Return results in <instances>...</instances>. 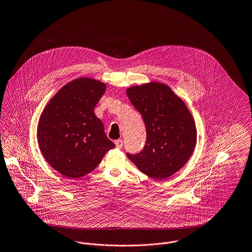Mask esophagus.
Returning a JSON list of instances; mask_svg holds the SVG:
<instances>
[{
    "mask_svg": "<svg viewBox=\"0 0 252 252\" xmlns=\"http://www.w3.org/2000/svg\"><path fill=\"white\" fill-rule=\"evenodd\" d=\"M115 144L118 148H122L123 145H124V141H123V139H118V140L115 141Z\"/></svg>",
    "mask_w": 252,
    "mask_h": 252,
    "instance_id": "obj_1",
    "label": "esophagus"
}]
</instances>
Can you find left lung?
<instances>
[{"instance_id":"1","label":"left lung","mask_w":252,"mask_h":252,"mask_svg":"<svg viewBox=\"0 0 252 252\" xmlns=\"http://www.w3.org/2000/svg\"><path fill=\"white\" fill-rule=\"evenodd\" d=\"M133 107L141 114L146 142L127 158L146 176L164 180L177 173L191 157L196 144V127L189 110L172 89L151 82L126 89Z\"/></svg>"}]
</instances>
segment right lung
<instances>
[{"mask_svg": "<svg viewBox=\"0 0 252 252\" xmlns=\"http://www.w3.org/2000/svg\"><path fill=\"white\" fill-rule=\"evenodd\" d=\"M106 84L87 77L65 84L45 107L38 124V144L46 161L67 179L92 172L115 147L94 108Z\"/></svg>", "mask_w": 252, "mask_h": 252, "instance_id": "1", "label": "right lung"}]
</instances>
